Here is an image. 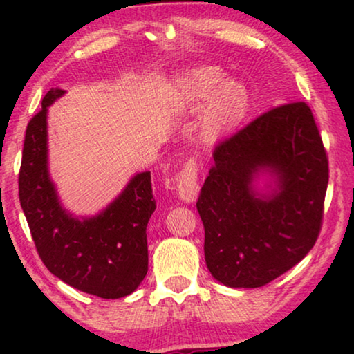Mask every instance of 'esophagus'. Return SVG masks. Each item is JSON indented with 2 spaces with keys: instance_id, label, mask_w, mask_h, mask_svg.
<instances>
[{
  "instance_id": "1",
  "label": "esophagus",
  "mask_w": 354,
  "mask_h": 354,
  "mask_svg": "<svg viewBox=\"0 0 354 354\" xmlns=\"http://www.w3.org/2000/svg\"><path fill=\"white\" fill-rule=\"evenodd\" d=\"M198 172H200V166H198L196 159H188V161L182 166L180 171L176 174L177 192L185 203L195 201L198 192H200Z\"/></svg>"
}]
</instances>
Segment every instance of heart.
Wrapping results in <instances>:
<instances>
[{"label": "heart", "mask_w": 354, "mask_h": 354, "mask_svg": "<svg viewBox=\"0 0 354 354\" xmlns=\"http://www.w3.org/2000/svg\"><path fill=\"white\" fill-rule=\"evenodd\" d=\"M224 72L219 67H201L187 75L180 84V91L187 103L200 106L207 101L203 111L201 127L206 138H216L245 108L246 93L236 82H223ZM221 85L219 86L218 84Z\"/></svg>", "instance_id": "1"}]
</instances>
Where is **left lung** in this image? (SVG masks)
<instances>
[{
    "label": "left lung",
    "instance_id": "1",
    "mask_svg": "<svg viewBox=\"0 0 354 354\" xmlns=\"http://www.w3.org/2000/svg\"><path fill=\"white\" fill-rule=\"evenodd\" d=\"M196 201L205 225V258L227 287L272 282L306 256L324 219L328 159L313 111L293 101L266 111L217 143ZM261 170L279 190L256 198Z\"/></svg>",
    "mask_w": 354,
    "mask_h": 354
}]
</instances>
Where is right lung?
Segmentation results:
<instances>
[{
    "label": "right lung",
    "mask_w": 354,
    "mask_h": 354,
    "mask_svg": "<svg viewBox=\"0 0 354 354\" xmlns=\"http://www.w3.org/2000/svg\"><path fill=\"white\" fill-rule=\"evenodd\" d=\"M64 90H50L28 120L19 171V200L38 256L51 274L80 292L127 297L148 272L147 225L156 209L151 174L135 176L118 200L93 219L59 206L46 167V109Z\"/></svg>",
    "instance_id": "1"
}]
</instances>
